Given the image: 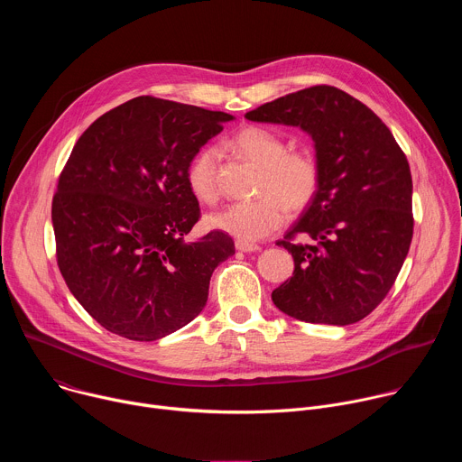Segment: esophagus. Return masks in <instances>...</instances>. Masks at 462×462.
Segmentation results:
<instances>
[{"label":"esophagus","instance_id":"1","mask_svg":"<svg viewBox=\"0 0 462 462\" xmlns=\"http://www.w3.org/2000/svg\"><path fill=\"white\" fill-rule=\"evenodd\" d=\"M236 248L241 250V252H257V250H259V245H255V243H252V241L237 239V241H236Z\"/></svg>","mask_w":462,"mask_h":462}]
</instances>
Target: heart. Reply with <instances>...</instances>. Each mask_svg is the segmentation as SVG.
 <instances>
[{
	"label": "heart",
	"instance_id": "b5f03b06",
	"mask_svg": "<svg viewBox=\"0 0 462 462\" xmlns=\"http://www.w3.org/2000/svg\"><path fill=\"white\" fill-rule=\"evenodd\" d=\"M226 148L261 168L254 201L225 207L210 216L216 230L243 241H255L278 230L289 217V208H307L318 193L321 180L319 161L310 150H289L287 141L274 129L246 125L226 141ZM217 150L203 148L186 170L189 191L201 203L217 199Z\"/></svg>",
	"mask_w": 462,
	"mask_h": 462
}]
</instances>
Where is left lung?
Here are the masks:
<instances>
[{
  "mask_svg": "<svg viewBox=\"0 0 462 462\" xmlns=\"http://www.w3.org/2000/svg\"><path fill=\"white\" fill-rule=\"evenodd\" d=\"M300 125L312 137L321 180L278 246L294 274L274 305L301 321L349 325L373 312L397 280L413 237L411 171L389 127L333 86L307 88L245 115Z\"/></svg>",
  "mask_w": 462,
  "mask_h": 462,
  "instance_id": "1",
  "label": "left lung"
}]
</instances>
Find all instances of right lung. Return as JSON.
<instances>
[{
  "instance_id": "right-lung-1",
  "label": "right lung",
  "mask_w": 462,
  "mask_h": 462,
  "mask_svg": "<svg viewBox=\"0 0 462 462\" xmlns=\"http://www.w3.org/2000/svg\"><path fill=\"white\" fill-rule=\"evenodd\" d=\"M232 118L137 97L77 141L52 197L56 261L73 296L109 333L153 342L205 309L212 273L236 248L221 230L186 241L201 217L186 170Z\"/></svg>"
}]
</instances>
